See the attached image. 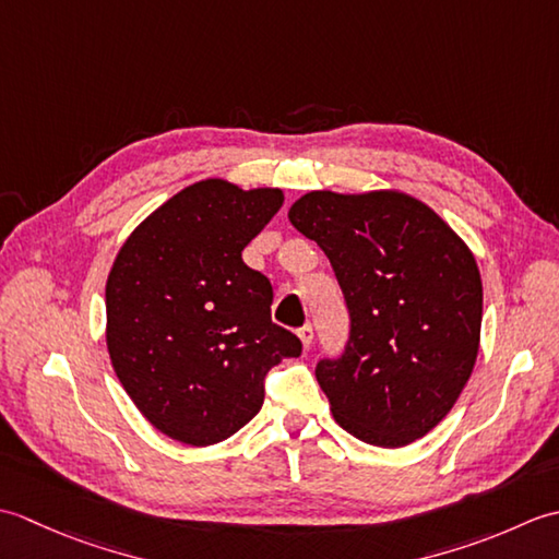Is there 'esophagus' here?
<instances>
[{"instance_id":"esophagus-1","label":"esophagus","mask_w":559,"mask_h":559,"mask_svg":"<svg viewBox=\"0 0 559 559\" xmlns=\"http://www.w3.org/2000/svg\"><path fill=\"white\" fill-rule=\"evenodd\" d=\"M298 338H300V343H302V348L307 350L312 346V341H314V331H312V326H302L300 331H298Z\"/></svg>"}]
</instances>
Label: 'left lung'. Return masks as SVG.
Instances as JSON below:
<instances>
[{
    "instance_id": "8db88e82",
    "label": "left lung",
    "mask_w": 559,
    "mask_h": 559,
    "mask_svg": "<svg viewBox=\"0 0 559 559\" xmlns=\"http://www.w3.org/2000/svg\"><path fill=\"white\" fill-rule=\"evenodd\" d=\"M288 221L324 249L350 310L346 355L317 365L331 415L372 447L425 437L454 408L478 358L483 281L471 247L399 189H317Z\"/></svg>"
}]
</instances>
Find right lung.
Returning <instances> with one entry per match:
<instances>
[{
  "instance_id": "add662e5",
  "label": "right lung",
  "mask_w": 559,
  "mask_h": 559,
  "mask_svg": "<svg viewBox=\"0 0 559 559\" xmlns=\"http://www.w3.org/2000/svg\"><path fill=\"white\" fill-rule=\"evenodd\" d=\"M281 204L278 187L209 177L148 213L112 261L110 362L141 415L175 442L235 435L264 403V374L302 350L271 322L269 278L242 261Z\"/></svg>"
}]
</instances>
